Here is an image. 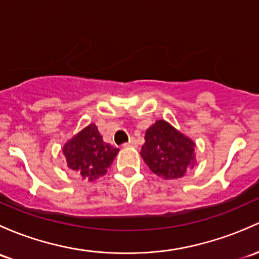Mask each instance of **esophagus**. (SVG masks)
<instances>
[{
    "label": "esophagus",
    "instance_id": "34e87169",
    "mask_svg": "<svg viewBox=\"0 0 259 259\" xmlns=\"http://www.w3.org/2000/svg\"><path fill=\"white\" fill-rule=\"evenodd\" d=\"M137 139H134V138H132L129 140V143H125L124 144V146L125 148H129V146H137Z\"/></svg>",
    "mask_w": 259,
    "mask_h": 259
}]
</instances>
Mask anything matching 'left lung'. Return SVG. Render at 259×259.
<instances>
[{
  "mask_svg": "<svg viewBox=\"0 0 259 259\" xmlns=\"http://www.w3.org/2000/svg\"><path fill=\"white\" fill-rule=\"evenodd\" d=\"M195 143L165 120H157L145 134L140 155L149 168L166 180L182 178L195 164Z\"/></svg>",
  "mask_w": 259,
  "mask_h": 259,
  "instance_id": "1",
  "label": "left lung"
}]
</instances>
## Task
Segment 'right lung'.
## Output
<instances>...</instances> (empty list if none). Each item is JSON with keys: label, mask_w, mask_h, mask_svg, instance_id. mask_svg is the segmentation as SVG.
<instances>
[{"label": "right lung", "mask_w": 259, "mask_h": 259, "mask_svg": "<svg viewBox=\"0 0 259 259\" xmlns=\"http://www.w3.org/2000/svg\"><path fill=\"white\" fill-rule=\"evenodd\" d=\"M118 152L119 149L103 141L95 124H89L63 146L68 167L88 181L105 175Z\"/></svg>", "instance_id": "1"}]
</instances>
